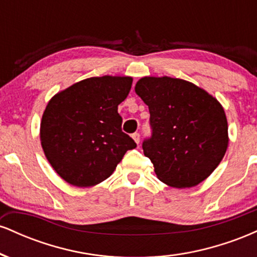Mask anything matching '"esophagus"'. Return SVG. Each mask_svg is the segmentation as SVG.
I'll return each instance as SVG.
<instances>
[{
	"instance_id": "obj_1",
	"label": "esophagus",
	"mask_w": 257,
	"mask_h": 257,
	"mask_svg": "<svg viewBox=\"0 0 257 257\" xmlns=\"http://www.w3.org/2000/svg\"><path fill=\"white\" fill-rule=\"evenodd\" d=\"M132 138L134 139V141H135V143H137V144L140 143V134H139V133H134V134L132 135Z\"/></svg>"
}]
</instances>
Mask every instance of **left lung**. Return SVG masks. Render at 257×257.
Instances as JSON below:
<instances>
[{
	"label": "left lung",
	"instance_id": "1",
	"mask_svg": "<svg viewBox=\"0 0 257 257\" xmlns=\"http://www.w3.org/2000/svg\"><path fill=\"white\" fill-rule=\"evenodd\" d=\"M135 93L149 106L152 135L143 143L157 178L193 187L216 169L228 146L225 111L213 95L180 78L143 77Z\"/></svg>",
	"mask_w": 257,
	"mask_h": 257
}]
</instances>
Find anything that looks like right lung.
<instances>
[{
	"label": "right lung",
	"instance_id": "obj_1",
	"mask_svg": "<svg viewBox=\"0 0 257 257\" xmlns=\"http://www.w3.org/2000/svg\"><path fill=\"white\" fill-rule=\"evenodd\" d=\"M132 83L126 76L90 77L49 100L41 120V145L53 169L70 185L100 184L137 147L122 132L118 113Z\"/></svg>",
	"mask_w": 257,
	"mask_h": 257
}]
</instances>
